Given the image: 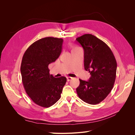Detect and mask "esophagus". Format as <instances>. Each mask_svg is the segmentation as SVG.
<instances>
[{
    "mask_svg": "<svg viewBox=\"0 0 135 135\" xmlns=\"http://www.w3.org/2000/svg\"><path fill=\"white\" fill-rule=\"evenodd\" d=\"M66 78H67V80L69 81H70V80H71L73 78H72V77H70V76H67L66 77Z\"/></svg>",
    "mask_w": 135,
    "mask_h": 135,
    "instance_id": "esophagus-1",
    "label": "esophagus"
}]
</instances>
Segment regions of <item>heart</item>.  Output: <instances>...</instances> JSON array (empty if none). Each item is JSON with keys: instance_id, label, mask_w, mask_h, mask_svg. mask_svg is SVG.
Segmentation results:
<instances>
[{"instance_id": "obj_1", "label": "heart", "mask_w": 135, "mask_h": 135, "mask_svg": "<svg viewBox=\"0 0 135 135\" xmlns=\"http://www.w3.org/2000/svg\"><path fill=\"white\" fill-rule=\"evenodd\" d=\"M76 48V47H75V48H73V49H74V48Z\"/></svg>"}]
</instances>
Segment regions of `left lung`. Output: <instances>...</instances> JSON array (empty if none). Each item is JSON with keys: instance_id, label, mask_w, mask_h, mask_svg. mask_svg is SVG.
Segmentation results:
<instances>
[{"instance_id": "obj_1", "label": "left lung", "mask_w": 135, "mask_h": 135, "mask_svg": "<svg viewBox=\"0 0 135 135\" xmlns=\"http://www.w3.org/2000/svg\"><path fill=\"white\" fill-rule=\"evenodd\" d=\"M76 40L83 48L84 69L91 74L88 81L79 79L76 92L85 103L96 105L103 101L113 88L117 61L108 45L95 36L84 34Z\"/></svg>"}]
</instances>
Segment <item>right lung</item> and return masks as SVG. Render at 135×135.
<instances>
[{"instance_id":"right-lung-1","label":"right lung","mask_w":135,"mask_h":135,"mask_svg":"<svg viewBox=\"0 0 135 135\" xmlns=\"http://www.w3.org/2000/svg\"><path fill=\"white\" fill-rule=\"evenodd\" d=\"M63 39L54 37L40 39L32 43L24 54L21 74L24 88L34 103L49 108L61 97L66 82L65 76L55 78L48 65L59 58Z\"/></svg>"}]
</instances>
